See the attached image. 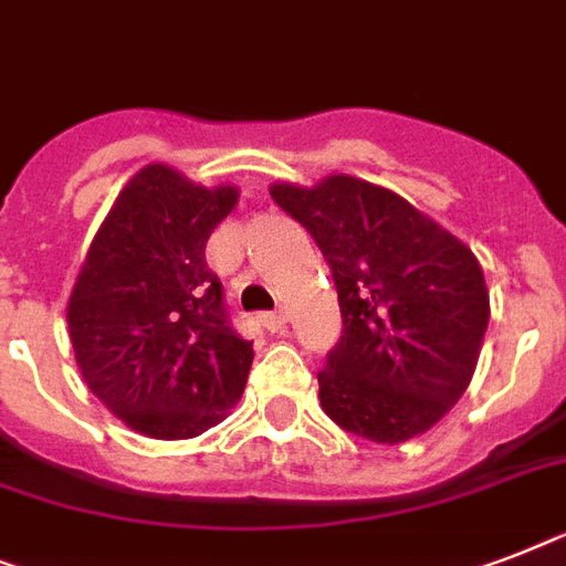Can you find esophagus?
I'll use <instances>...</instances> for the list:
<instances>
[{"instance_id":"esophagus-1","label":"esophagus","mask_w":566,"mask_h":566,"mask_svg":"<svg viewBox=\"0 0 566 566\" xmlns=\"http://www.w3.org/2000/svg\"><path fill=\"white\" fill-rule=\"evenodd\" d=\"M261 325H264L270 334H279V331L287 325V314H284V311H273V314H264V316H261Z\"/></svg>"}]
</instances>
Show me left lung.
<instances>
[{
	"label": "left lung",
	"instance_id": "left-lung-1",
	"mask_svg": "<svg viewBox=\"0 0 566 566\" xmlns=\"http://www.w3.org/2000/svg\"><path fill=\"white\" fill-rule=\"evenodd\" d=\"M270 197L311 232L337 284L343 337L319 371L325 416L401 444L462 398L489 328V287L468 243L395 195L348 174L273 182Z\"/></svg>",
	"mask_w": 566,
	"mask_h": 566
}]
</instances>
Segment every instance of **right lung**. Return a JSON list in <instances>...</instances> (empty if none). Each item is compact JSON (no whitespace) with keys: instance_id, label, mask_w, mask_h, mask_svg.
<instances>
[{"instance_id":"obj_1","label":"right lung","mask_w":566,"mask_h":566,"mask_svg":"<svg viewBox=\"0 0 566 566\" xmlns=\"http://www.w3.org/2000/svg\"><path fill=\"white\" fill-rule=\"evenodd\" d=\"M238 186H200L165 163L133 174L92 238L66 323L86 387L150 439H195L241 401L252 343L229 328L206 241Z\"/></svg>"}]
</instances>
